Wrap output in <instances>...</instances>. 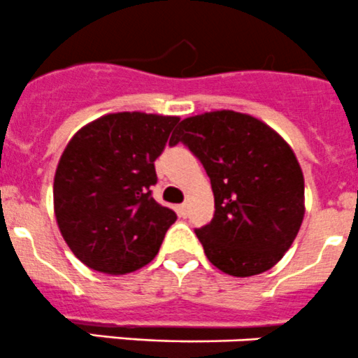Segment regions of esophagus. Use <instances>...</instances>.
I'll use <instances>...</instances> for the list:
<instances>
[{"label":"esophagus","mask_w":358,"mask_h":358,"mask_svg":"<svg viewBox=\"0 0 358 358\" xmlns=\"http://www.w3.org/2000/svg\"><path fill=\"white\" fill-rule=\"evenodd\" d=\"M176 211H178L180 217L185 218V217H187V213H189V206H187L185 203H183V204H178V206H176Z\"/></svg>","instance_id":"1"}]
</instances>
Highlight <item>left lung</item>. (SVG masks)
<instances>
[{
  "label": "left lung",
  "instance_id": "1",
  "mask_svg": "<svg viewBox=\"0 0 358 358\" xmlns=\"http://www.w3.org/2000/svg\"><path fill=\"white\" fill-rule=\"evenodd\" d=\"M178 141L211 180L215 215L196 229L208 260L238 278L271 269L304 218V176L290 145L262 120L232 110L183 119L169 145Z\"/></svg>",
  "mask_w": 358,
  "mask_h": 358
}]
</instances>
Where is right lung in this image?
I'll return each instance as SVG.
<instances>
[{
  "mask_svg": "<svg viewBox=\"0 0 358 358\" xmlns=\"http://www.w3.org/2000/svg\"><path fill=\"white\" fill-rule=\"evenodd\" d=\"M178 117L108 113L69 140L54 176L59 231L94 271L126 275L157 255L176 213L152 197L155 159Z\"/></svg>",
  "mask_w": 358,
  "mask_h": 358,
  "instance_id": "1",
  "label": "right lung"
}]
</instances>
